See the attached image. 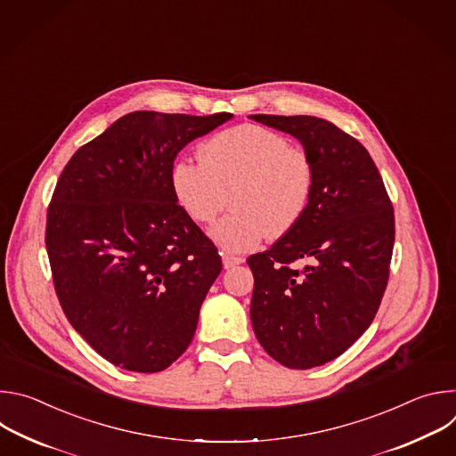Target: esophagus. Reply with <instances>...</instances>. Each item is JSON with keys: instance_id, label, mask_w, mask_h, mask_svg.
Returning a JSON list of instances; mask_svg holds the SVG:
<instances>
[{"instance_id": "34e87169", "label": "esophagus", "mask_w": 456, "mask_h": 456, "mask_svg": "<svg viewBox=\"0 0 456 456\" xmlns=\"http://www.w3.org/2000/svg\"><path fill=\"white\" fill-rule=\"evenodd\" d=\"M222 262H224V269H232V267L243 264V257L232 256V254H229V252H224V254H222Z\"/></svg>"}]
</instances>
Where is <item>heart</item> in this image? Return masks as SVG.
<instances>
[{
    "mask_svg": "<svg viewBox=\"0 0 456 456\" xmlns=\"http://www.w3.org/2000/svg\"><path fill=\"white\" fill-rule=\"evenodd\" d=\"M314 185L310 155L259 124L224 129L204 144L202 160L183 157L171 169L176 202L197 224L215 222L231 194L232 211L211 231L227 252L289 232L306 213Z\"/></svg>",
    "mask_w": 456,
    "mask_h": 456,
    "instance_id": "obj_1",
    "label": "heart"
}]
</instances>
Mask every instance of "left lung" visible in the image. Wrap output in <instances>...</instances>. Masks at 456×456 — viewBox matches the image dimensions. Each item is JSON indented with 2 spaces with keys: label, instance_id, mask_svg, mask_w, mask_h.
Returning a JSON list of instances; mask_svg holds the SVG:
<instances>
[{
  "label": "left lung",
  "instance_id": "obj_1",
  "mask_svg": "<svg viewBox=\"0 0 456 456\" xmlns=\"http://www.w3.org/2000/svg\"><path fill=\"white\" fill-rule=\"evenodd\" d=\"M296 137L315 167L303 218L269 250L247 259L250 321L264 350L292 370L321 366L371 324L387 285L395 218L366 148L310 115H248ZM306 261L305 270L293 264Z\"/></svg>",
  "mask_w": 456,
  "mask_h": 456
}]
</instances>
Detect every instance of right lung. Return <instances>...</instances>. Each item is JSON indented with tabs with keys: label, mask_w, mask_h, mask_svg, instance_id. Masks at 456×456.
Instances as JSON below:
<instances>
[{
	"label": "right lung",
	"mask_w": 456,
	"mask_h": 456,
	"mask_svg": "<svg viewBox=\"0 0 456 456\" xmlns=\"http://www.w3.org/2000/svg\"><path fill=\"white\" fill-rule=\"evenodd\" d=\"M232 118L134 111L79 148L46 213L55 294L72 327L106 361L155 373L191 345L222 273L215 243L176 204L182 148Z\"/></svg>",
	"instance_id": "add662e5"
}]
</instances>
